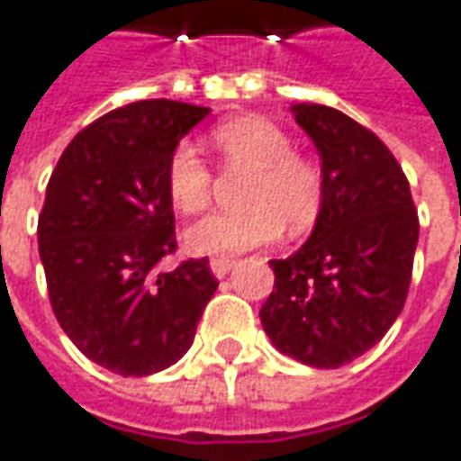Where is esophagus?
Masks as SVG:
<instances>
[{"instance_id": "34e87169", "label": "esophagus", "mask_w": 461, "mask_h": 461, "mask_svg": "<svg viewBox=\"0 0 461 461\" xmlns=\"http://www.w3.org/2000/svg\"><path fill=\"white\" fill-rule=\"evenodd\" d=\"M209 267H212V273H214L216 278H224L234 267V260L231 258H214V260L209 262Z\"/></svg>"}]
</instances>
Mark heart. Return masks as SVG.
Here are the masks:
<instances>
[{
    "instance_id": "heart-1",
    "label": "heart",
    "mask_w": 461,
    "mask_h": 461,
    "mask_svg": "<svg viewBox=\"0 0 461 461\" xmlns=\"http://www.w3.org/2000/svg\"><path fill=\"white\" fill-rule=\"evenodd\" d=\"M209 142L219 163L231 173H247L242 212H216L185 231V245L196 255H240L267 245L283 231L311 230L324 206V170L294 150L291 137L262 117H240L216 124ZM214 173L199 150L181 142L170 152L166 188L181 214H199L212 199Z\"/></svg>"
}]
</instances>
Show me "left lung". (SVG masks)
<instances>
[{
    "label": "left lung",
    "mask_w": 461,
    "mask_h": 461,
    "mask_svg": "<svg viewBox=\"0 0 461 461\" xmlns=\"http://www.w3.org/2000/svg\"><path fill=\"white\" fill-rule=\"evenodd\" d=\"M321 155L324 206L309 242L270 260L260 321L283 355L334 370L385 337L403 311L419 214L403 167L380 137L324 104L294 106Z\"/></svg>",
    "instance_id": "1"
}]
</instances>
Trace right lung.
I'll return each mask as SVG.
<instances>
[{
  "label": "right lung",
  "instance_id": "obj_1",
  "mask_svg": "<svg viewBox=\"0 0 461 461\" xmlns=\"http://www.w3.org/2000/svg\"><path fill=\"white\" fill-rule=\"evenodd\" d=\"M206 106L145 99L84 127L48 181L38 247L60 329L91 362L124 377L160 373L188 352L219 280L209 260L173 273L166 167Z\"/></svg>",
  "mask_w": 461,
  "mask_h": 461
}]
</instances>
